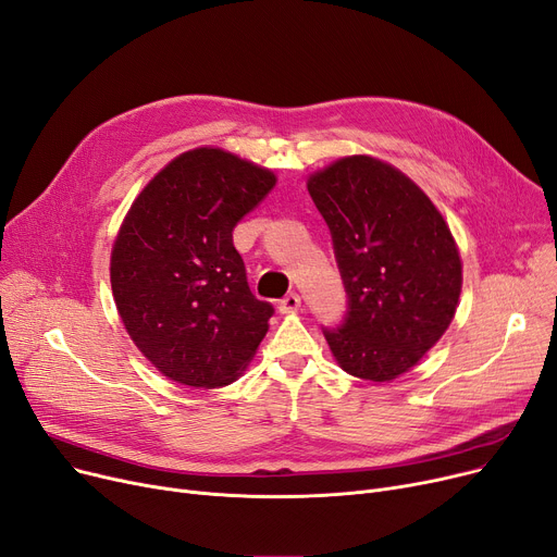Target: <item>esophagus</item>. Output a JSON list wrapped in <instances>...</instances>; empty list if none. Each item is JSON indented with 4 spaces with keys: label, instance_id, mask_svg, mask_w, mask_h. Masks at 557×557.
Listing matches in <instances>:
<instances>
[{
    "label": "esophagus",
    "instance_id": "1",
    "mask_svg": "<svg viewBox=\"0 0 557 557\" xmlns=\"http://www.w3.org/2000/svg\"><path fill=\"white\" fill-rule=\"evenodd\" d=\"M301 308V297L297 293H289L278 301L281 312H297Z\"/></svg>",
    "mask_w": 557,
    "mask_h": 557
}]
</instances>
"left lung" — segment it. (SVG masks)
<instances>
[{"label": "left lung", "instance_id": "left-lung-1", "mask_svg": "<svg viewBox=\"0 0 557 557\" xmlns=\"http://www.w3.org/2000/svg\"><path fill=\"white\" fill-rule=\"evenodd\" d=\"M306 185L349 295L347 322L324 331L331 354L362 381L399 379L456 317L462 260L454 233L408 174L374 156H342Z\"/></svg>", "mask_w": 557, "mask_h": 557}]
</instances>
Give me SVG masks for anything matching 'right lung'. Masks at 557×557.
Returning a JSON list of instances; mask_svg holds the SVG:
<instances>
[{
    "mask_svg": "<svg viewBox=\"0 0 557 557\" xmlns=\"http://www.w3.org/2000/svg\"><path fill=\"white\" fill-rule=\"evenodd\" d=\"M276 174L220 147L183 151L131 203L111 251L120 320L174 383L213 389L243 376L274 308L251 295L233 226Z\"/></svg>",
    "mask_w": 557,
    "mask_h": 557,
    "instance_id": "1",
    "label": "right lung"
}]
</instances>
